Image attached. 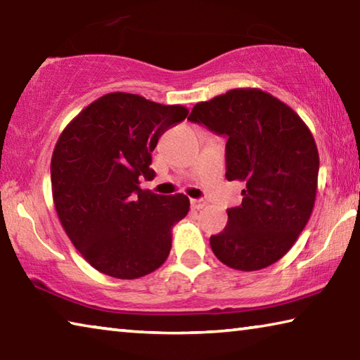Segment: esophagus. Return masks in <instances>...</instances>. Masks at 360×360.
Returning <instances> with one entry per match:
<instances>
[{"mask_svg":"<svg viewBox=\"0 0 360 360\" xmlns=\"http://www.w3.org/2000/svg\"><path fill=\"white\" fill-rule=\"evenodd\" d=\"M191 206L193 210H202V208H205L206 206V202L205 200H202V198H192L191 200Z\"/></svg>","mask_w":360,"mask_h":360,"instance_id":"obj_1","label":"esophagus"}]
</instances>
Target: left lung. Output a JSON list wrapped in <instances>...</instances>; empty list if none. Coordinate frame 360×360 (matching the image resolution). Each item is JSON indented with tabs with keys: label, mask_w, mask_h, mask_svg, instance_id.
Wrapping results in <instances>:
<instances>
[{
	"label": "left lung",
	"mask_w": 360,
	"mask_h": 360,
	"mask_svg": "<svg viewBox=\"0 0 360 360\" xmlns=\"http://www.w3.org/2000/svg\"><path fill=\"white\" fill-rule=\"evenodd\" d=\"M188 120L227 138L229 181H240L243 202L210 245L230 268L255 271L294 246L311 216L319 154L294 109L259 89H233L197 103Z\"/></svg>",
	"instance_id": "8db88e82"
}]
</instances>
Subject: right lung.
Returning a JSON list of instances; mask_svg holds the SVG:
<instances>
[{"instance_id":"1","label":"right lung","mask_w":360,"mask_h":360,"mask_svg":"<svg viewBox=\"0 0 360 360\" xmlns=\"http://www.w3.org/2000/svg\"><path fill=\"white\" fill-rule=\"evenodd\" d=\"M187 108L114 92L82 109L62 131L51 162L53 205L82 257L119 279L149 275L167 260L172 227L187 216L186 195L143 191L158 138Z\"/></svg>"}]
</instances>
